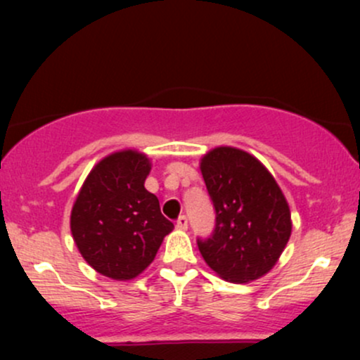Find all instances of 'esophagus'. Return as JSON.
I'll list each match as a JSON object with an SVG mask.
<instances>
[{"label":"esophagus","mask_w":360,"mask_h":360,"mask_svg":"<svg viewBox=\"0 0 360 360\" xmlns=\"http://www.w3.org/2000/svg\"><path fill=\"white\" fill-rule=\"evenodd\" d=\"M176 229L177 230H186L188 229V218H186V214H181L179 218L176 220Z\"/></svg>","instance_id":"1"}]
</instances>
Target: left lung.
<instances>
[{"instance_id": "obj_1", "label": "left lung", "mask_w": 360, "mask_h": 360, "mask_svg": "<svg viewBox=\"0 0 360 360\" xmlns=\"http://www.w3.org/2000/svg\"><path fill=\"white\" fill-rule=\"evenodd\" d=\"M214 229L198 238L212 269L230 283H249L272 269L291 235V213L283 191L255 157L218 147L201 159Z\"/></svg>"}]
</instances>
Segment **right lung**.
I'll return each instance as SVG.
<instances>
[{"label":"right lung","instance_id":"add662e5","mask_svg":"<svg viewBox=\"0 0 360 360\" xmlns=\"http://www.w3.org/2000/svg\"><path fill=\"white\" fill-rule=\"evenodd\" d=\"M150 160L115 152L86 177L71 213V232L86 262L106 278L134 279L155 257L174 225L146 189Z\"/></svg>","mask_w":360,"mask_h":360}]
</instances>
